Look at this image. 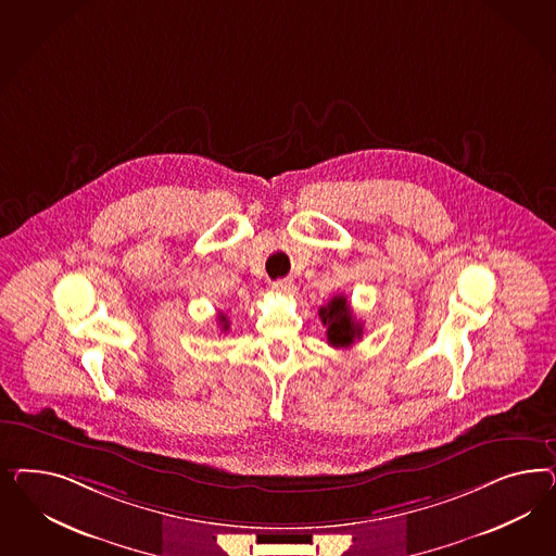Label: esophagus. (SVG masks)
<instances>
[{
    "mask_svg": "<svg viewBox=\"0 0 556 556\" xmlns=\"http://www.w3.org/2000/svg\"><path fill=\"white\" fill-rule=\"evenodd\" d=\"M270 289L275 291V293H283V295H289V293H293V281L291 279H279V281H273V286Z\"/></svg>",
    "mask_w": 556,
    "mask_h": 556,
    "instance_id": "esophagus-1",
    "label": "esophagus"
}]
</instances>
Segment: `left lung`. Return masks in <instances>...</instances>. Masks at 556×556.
Instances as JSON below:
<instances>
[{"mask_svg":"<svg viewBox=\"0 0 556 556\" xmlns=\"http://www.w3.org/2000/svg\"><path fill=\"white\" fill-rule=\"evenodd\" d=\"M320 320L328 330V344L334 349H349L354 340L363 337V324L356 320L351 303L344 295H334L330 302L320 307Z\"/></svg>","mask_w":556,"mask_h":556,"instance_id":"1","label":"left lung"}]
</instances>
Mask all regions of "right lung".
I'll return each mask as SVG.
<instances>
[{"label":"right lung","mask_w":556,"mask_h":556,"mask_svg":"<svg viewBox=\"0 0 556 556\" xmlns=\"http://www.w3.org/2000/svg\"><path fill=\"white\" fill-rule=\"evenodd\" d=\"M218 320L219 324H222V330L226 332V330H228V318H226V314H219Z\"/></svg>","instance_id":"obj_1"}]
</instances>
